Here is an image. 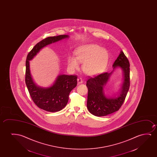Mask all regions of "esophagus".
<instances>
[{"instance_id": "1", "label": "esophagus", "mask_w": 157, "mask_h": 157, "mask_svg": "<svg viewBox=\"0 0 157 157\" xmlns=\"http://www.w3.org/2000/svg\"><path fill=\"white\" fill-rule=\"evenodd\" d=\"M78 83V84H82L83 82V79H82V78H78L77 79Z\"/></svg>"}]
</instances>
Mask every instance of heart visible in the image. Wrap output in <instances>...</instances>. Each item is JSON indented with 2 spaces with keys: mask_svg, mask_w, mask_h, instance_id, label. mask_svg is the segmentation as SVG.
I'll return each mask as SVG.
<instances>
[{
  "mask_svg": "<svg viewBox=\"0 0 157 157\" xmlns=\"http://www.w3.org/2000/svg\"><path fill=\"white\" fill-rule=\"evenodd\" d=\"M75 58L69 56L67 64L71 70L79 67V63H82V69L85 73L94 75L105 70L109 60L107 50L94 44L82 45L75 52Z\"/></svg>",
  "mask_w": 157,
  "mask_h": 157,
  "instance_id": "heart-1",
  "label": "heart"
}]
</instances>
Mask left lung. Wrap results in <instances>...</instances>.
<instances>
[{"instance_id":"left-lung-1","label":"left lung","mask_w":157,"mask_h":157,"mask_svg":"<svg viewBox=\"0 0 157 157\" xmlns=\"http://www.w3.org/2000/svg\"><path fill=\"white\" fill-rule=\"evenodd\" d=\"M114 69L120 67L124 73V82L122 90L115 98H107L103 93L105 87L111 73H101L88 77L86 86L88 88L87 107L91 114L97 116H106L119 110L124 101L130 87V63L129 60L121 51L113 65Z\"/></svg>"}]
</instances>
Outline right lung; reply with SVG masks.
I'll return each instance as SVG.
<instances>
[{
    "label": "right lung",
    "mask_w": 157,
    "mask_h": 157,
    "mask_svg": "<svg viewBox=\"0 0 157 157\" xmlns=\"http://www.w3.org/2000/svg\"><path fill=\"white\" fill-rule=\"evenodd\" d=\"M68 37L67 35H60L43 39L35 45L26 58L25 82L28 92L35 104L47 112H58L65 107L69 100L70 93L77 85V76L59 75L52 86L48 88L40 87L35 84L30 75L29 60L42 48Z\"/></svg>",
    "instance_id": "1"
}]
</instances>
